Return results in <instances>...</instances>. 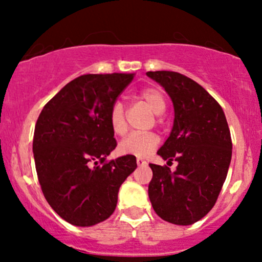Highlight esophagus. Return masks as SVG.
Segmentation results:
<instances>
[{
    "label": "esophagus",
    "mask_w": 262,
    "mask_h": 262,
    "mask_svg": "<svg viewBox=\"0 0 262 262\" xmlns=\"http://www.w3.org/2000/svg\"><path fill=\"white\" fill-rule=\"evenodd\" d=\"M137 165H138V166L146 165V161H144L143 158H137Z\"/></svg>",
    "instance_id": "34e87169"
}]
</instances>
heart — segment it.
<instances>
[{
    "label": "heart",
    "mask_w": 262,
    "mask_h": 262,
    "mask_svg": "<svg viewBox=\"0 0 262 262\" xmlns=\"http://www.w3.org/2000/svg\"><path fill=\"white\" fill-rule=\"evenodd\" d=\"M139 97L146 102L153 114L161 115L165 113L166 100L160 89L146 87L139 92ZM109 124L112 130L118 136L125 133L126 120L123 102L115 101L110 107ZM158 143H160V138L155 133H132L119 143V150L123 155L146 157L158 147Z\"/></svg>",
    "instance_id": "heart-1"
}]
</instances>
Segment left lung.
<instances>
[{
	"label": "left lung",
	"mask_w": 262,
	"mask_h": 262,
	"mask_svg": "<svg viewBox=\"0 0 262 262\" xmlns=\"http://www.w3.org/2000/svg\"><path fill=\"white\" fill-rule=\"evenodd\" d=\"M171 97L175 110L170 137L157 155L178 167L149 163L148 195L158 216L189 226L207 215L226 181L232 139L221 105L191 78L171 71L147 72Z\"/></svg>",
	"instance_id": "left-lung-1"
}]
</instances>
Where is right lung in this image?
Masks as SVG:
<instances>
[{
	"mask_svg": "<svg viewBox=\"0 0 262 262\" xmlns=\"http://www.w3.org/2000/svg\"><path fill=\"white\" fill-rule=\"evenodd\" d=\"M133 73L83 75L43 107L33 152L44 196L68 223L90 227L114 213L119 187L137 168L134 156L106 162L115 149L110 107Z\"/></svg>",
	"mask_w": 262,
	"mask_h": 262,
	"instance_id": "right-lung-1",
	"label": "right lung"
}]
</instances>
